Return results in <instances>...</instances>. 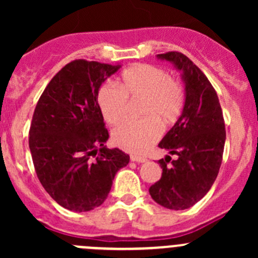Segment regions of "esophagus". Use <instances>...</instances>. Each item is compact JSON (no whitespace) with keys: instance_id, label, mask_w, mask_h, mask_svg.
<instances>
[{"instance_id":"1","label":"esophagus","mask_w":258,"mask_h":258,"mask_svg":"<svg viewBox=\"0 0 258 258\" xmlns=\"http://www.w3.org/2000/svg\"><path fill=\"white\" fill-rule=\"evenodd\" d=\"M131 161L134 162H139V163H144L147 161V158L144 157V156H137V155H131Z\"/></svg>"}]
</instances>
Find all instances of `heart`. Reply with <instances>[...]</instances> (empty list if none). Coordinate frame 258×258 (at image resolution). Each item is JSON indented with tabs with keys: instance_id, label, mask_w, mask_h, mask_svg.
Returning <instances> with one entry per match:
<instances>
[{
	"instance_id": "heart-1",
	"label": "heart",
	"mask_w": 258,
	"mask_h": 258,
	"mask_svg": "<svg viewBox=\"0 0 258 258\" xmlns=\"http://www.w3.org/2000/svg\"><path fill=\"white\" fill-rule=\"evenodd\" d=\"M116 86L105 83L97 92V103L108 124L123 121L130 101L142 98L140 111L142 119H128L112 131L117 147L132 153H144L162 134L163 124H171L183 110L184 91L177 80L168 77L160 67L150 63H135L122 71Z\"/></svg>"
}]
</instances>
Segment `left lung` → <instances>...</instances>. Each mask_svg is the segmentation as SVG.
Here are the masks:
<instances>
[{"label":"left lung","instance_id":"1","mask_svg":"<svg viewBox=\"0 0 258 258\" xmlns=\"http://www.w3.org/2000/svg\"><path fill=\"white\" fill-rule=\"evenodd\" d=\"M182 71L186 100L182 114L158 147L171 156L158 161L162 176L150 187L158 205L170 210H186L200 201L220 171L226 141L225 121L217 93L204 72L181 52L157 54Z\"/></svg>","mask_w":258,"mask_h":258}]
</instances>
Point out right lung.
I'll use <instances>...</instances> for the list:
<instances>
[{"instance_id":"add662e5","label":"right lung","mask_w":258,"mask_h":258,"mask_svg":"<svg viewBox=\"0 0 258 258\" xmlns=\"http://www.w3.org/2000/svg\"><path fill=\"white\" fill-rule=\"evenodd\" d=\"M119 64L75 59L49 81L30 127L33 166L46 192L64 209L101 206L130 156L106 148L108 131L97 103L102 82Z\"/></svg>"}]
</instances>
